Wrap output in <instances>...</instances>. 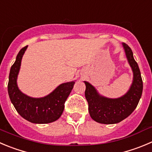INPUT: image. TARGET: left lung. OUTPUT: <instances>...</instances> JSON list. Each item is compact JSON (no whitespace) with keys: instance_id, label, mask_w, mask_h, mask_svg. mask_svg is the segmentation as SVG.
Wrapping results in <instances>:
<instances>
[{"instance_id":"8db88e82","label":"left lung","mask_w":152,"mask_h":152,"mask_svg":"<svg viewBox=\"0 0 152 152\" xmlns=\"http://www.w3.org/2000/svg\"><path fill=\"white\" fill-rule=\"evenodd\" d=\"M128 63L133 72V81L128 92L117 99L103 96L97 91L95 86L87 81L85 97L89 104V113L91 118L102 124H116L129 116L137 107L142 93V80L138 64L135 61L132 50L125 43H122Z\"/></svg>"}]
</instances>
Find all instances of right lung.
<instances>
[{
  "mask_svg": "<svg viewBox=\"0 0 152 152\" xmlns=\"http://www.w3.org/2000/svg\"><path fill=\"white\" fill-rule=\"evenodd\" d=\"M27 46L18 52L9 75L8 94L14 107L21 117L35 124H48L57 120L64 110V103L73 89L75 80L59 85L42 98H33L23 93L17 84L23 55Z\"/></svg>",
  "mask_w": 152,
  "mask_h": 152,
  "instance_id": "1",
  "label": "right lung"
}]
</instances>
